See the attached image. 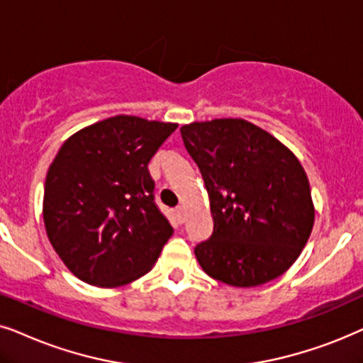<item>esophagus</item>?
Returning <instances> with one entry per match:
<instances>
[{"instance_id": "1", "label": "esophagus", "mask_w": 363, "mask_h": 363, "mask_svg": "<svg viewBox=\"0 0 363 363\" xmlns=\"http://www.w3.org/2000/svg\"><path fill=\"white\" fill-rule=\"evenodd\" d=\"M176 217H177V220L181 222V224L186 220V211H184V207H177V209H176Z\"/></svg>"}]
</instances>
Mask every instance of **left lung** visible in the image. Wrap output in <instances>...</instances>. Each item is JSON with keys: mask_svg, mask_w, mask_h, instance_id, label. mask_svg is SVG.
<instances>
[{"mask_svg": "<svg viewBox=\"0 0 363 363\" xmlns=\"http://www.w3.org/2000/svg\"><path fill=\"white\" fill-rule=\"evenodd\" d=\"M181 136L204 179L214 229L194 249L212 279L257 287L298 259L315 220L311 184L296 154L245 119L184 124Z\"/></svg>", "mask_w": 363, "mask_h": 363, "instance_id": "obj_1", "label": "left lung"}]
</instances>
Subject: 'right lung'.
I'll return each instance as SVG.
<instances>
[{
    "mask_svg": "<svg viewBox=\"0 0 363 363\" xmlns=\"http://www.w3.org/2000/svg\"><path fill=\"white\" fill-rule=\"evenodd\" d=\"M177 123L113 116L60 147L46 174L43 220L62 264L113 289L154 267L172 227L154 204L147 164Z\"/></svg>",
    "mask_w": 363,
    "mask_h": 363,
    "instance_id": "1",
    "label": "right lung"
}]
</instances>
